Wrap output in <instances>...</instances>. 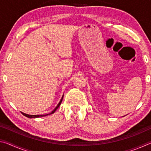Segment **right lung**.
<instances>
[{"label":"right lung","instance_id":"obj_1","mask_svg":"<svg viewBox=\"0 0 151 151\" xmlns=\"http://www.w3.org/2000/svg\"><path fill=\"white\" fill-rule=\"evenodd\" d=\"M63 96H64V95H63L62 98H61V99H60V102H59V103H58V104H57V106L55 107V109L54 110H53V111H52V112H50V113L47 114H37V115H32V114H25V113H24V112H21V113H22V114H23L24 116H27V117H28V118H30V119H32V118H39V117H42V116H47V115H49V114H53V113H54V112H55L56 111H57V109L58 108V106H59L60 105L61 103H62V101H63Z\"/></svg>","mask_w":151,"mask_h":151}]
</instances>
